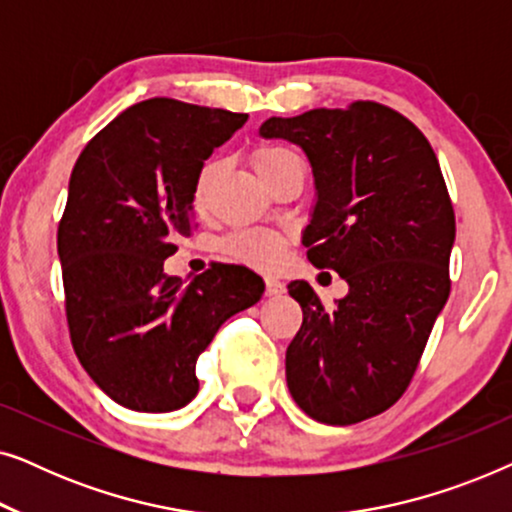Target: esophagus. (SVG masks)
Listing matches in <instances>:
<instances>
[{
  "label": "esophagus",
  "instance_id": "esophagus-1",
  "mask_svg": "<svg viewBox=\"0 0 512 512\" xmlns=\"http://www.w3.org/2000/svg\"><path fill=\"white\" fill-rule=\"evenodd\" d=\"M284 291V282H279L277 277H265V293H268V296H282Z\"/></svg>",
  "mask_w": 512,
  "mask_h": 512
}]
</instances>
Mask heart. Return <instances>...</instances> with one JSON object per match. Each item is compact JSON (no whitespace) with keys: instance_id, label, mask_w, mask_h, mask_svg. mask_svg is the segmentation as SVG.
I'll return each mask as SVG.
<instances>
[{"instance_id":"heart-1","label":"heart","mask_w":512,"mask_h":512,"mask_svg":"<svg viewBox=\"0 0 512 512\" xmlns=\"http://www.w3.org/2000/svg\"><path fill=\"white\" fill-rule=\"evenodd\" d=\"M293 156L291 151L286 149H277V146H265V149L256 151L254 156V167L258 172V177L275 167L279 160ZM214 165L207 163L202 165V170L198 174V181H195L193 188V202L195 207L202 209L205 207V198H207V186H209V177H212ZM223 254L233 258L237 263L251 265V268H261V270H270L275 268L282 258L284 251V237L275 233V230H265V228H244L237 230V233L228 235L223 240Z\"/></svg>"}]
</instances>
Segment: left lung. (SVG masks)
Instances as JSON below:
<instances>
[{
  "instance_id": "left-lung-1",
  "label": "left lung",
  "mask_w": 512,
  "mask_h": 512,
  "mask_svg": "<svg viewBox=\"0 0 512 512\" xmlns=\"http://www.w3.org/2000/svg\"><path fill=\"white\" fill-rule=\"evenodd\" d=\"M258 135L310 160L307 258L349 286L326 310L303 279L289 284L303 326L286 349V384L317 422H363L408 389L450 296L454 209L438 158L408 118L377 102L272 116Z\"/></svg>"
}]
</instances>
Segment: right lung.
I'll return each mask as SVG.
<instances>
[{
    "label": "right lung",
    "mask_w": 512,
    "mask_h": 512,
    "mask_svg": "<svg viewBox=\"0 0 512 512\" xmlns=\"http://www.w3.org/2000/svg\"><path fill=\"white\" fill-rule=\"evenodd\" d=\"M247 118L153 97L118 114L76 160L58 228L69 335L86 373L123 408L191 403L198 356L263 296V279L244 265L214 263L191 282L163 268L195 228L202 165Z\"/></svg>",
    "instance_id": "obj_1"
}]
</instances>
